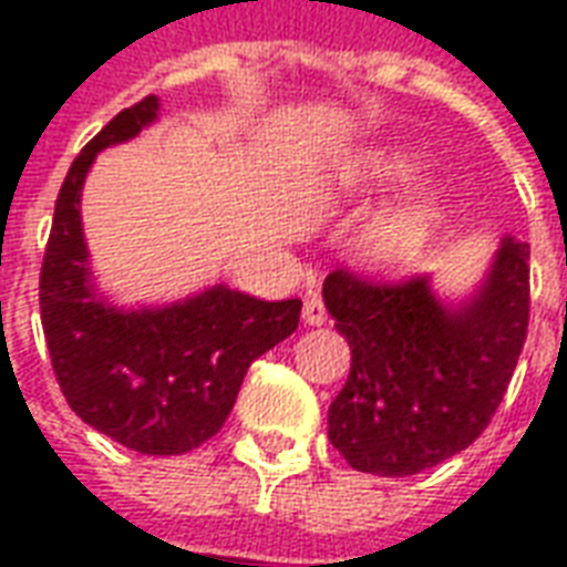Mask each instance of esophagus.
<instances>
[{"mask_svg": "<svg viewBox=\"0 0 567 567\" xmlns=\"http://www.w3.org/2000/svg\"><path fill=\"white\" fill-rule=\"evenodd\" d=\"M302 320L309 323V327H323L327 323V306L320 297H309L306 306H302Z\"/></svg>", "mask_w": 567, "mask_h": 567, "instance_id": "34e87169", "label": "esophagus"}]
</instances>
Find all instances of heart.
Listing matches in <instances>:
<instances>
[{
  "label": "heart",
  "instance_id": "b5f03b06",
  "mask_svg": "<svg viewBox=\"0 0 567 567\" xmlns=\"http://www.w3.org/2000/svg\"><path fill=\"white\" fill-rule=\"evenodd\" d=\"M414 173V162L405 153L394 150H364L353 155L344 167V179L359 188H382L405 182ZM435 203L430 196H417L412 203L400 205L396 212L382 217L377 226V249L388 261H405L417 256L435 229Z\"/></svg>",
  "mask_w": 567,
  "mask_h": 567
}]
</instances>
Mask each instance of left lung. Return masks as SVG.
Segmentation results:
<instances>
[{
    "mask_svg": "<svg viewBox=\"0 0 567 567\" xmlns=\"http://www.w3.org/2000/svg\"><path fill=\"white\" fill-rule=\"evenodd\" d=\"M527 244L506 235L458 302L441 300L430 276L400 285L327 276L323 302L353 353L329 405V441L347 465L412 476L483 435L527 338Z\"/></svg>",
    "mask_w": 567,
    "mask_h": 567,
    "instance_id": "left-lung-1",
    "label": "left lung"
}]
</instances>
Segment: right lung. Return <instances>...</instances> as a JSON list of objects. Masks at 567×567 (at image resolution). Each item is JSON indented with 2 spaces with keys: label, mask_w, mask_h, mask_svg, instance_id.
<instances>
[{
  "label": "right lung",
  "mask_w": 567,
  "mask_h": 567,
  "mask_svg": "<svg viewBox=\"0 0 567 567\" xmlns=\"http://www.w3.org/2000/svg\"><path fill=\"white\" fill-rule=\"evenodd\" d=\"M146 96L123 109L66 173L40 267V320L52 371L87 426L146 456H182L220 432L247 368L300 323V300L265 302L212 285L167 306L123 309L96 288L82 188L102 150L158 120Z\"/></svg>",
  "instance_id": "1"
}]
</instances>
